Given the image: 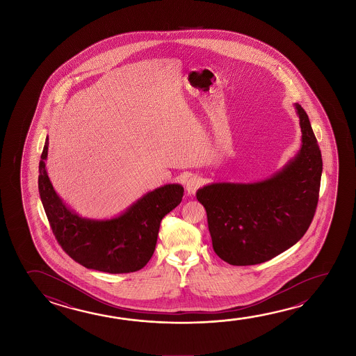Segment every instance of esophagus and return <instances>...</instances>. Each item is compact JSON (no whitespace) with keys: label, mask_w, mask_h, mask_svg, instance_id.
Listing matches in <instances>:
<instances>
[{"label":"esophagus","mask_w":356,"mask_h":356,"mask_svg":"<svg viewBox=\"0 0 356 356\" xmlns=\"http://www.w3.org/2000/svg\"><path fill=\"white\" fill-rule=\"evenodd\" d=\"M201 185H202V180H201L198 176H191V177L185 182L186 193H188V195H193Z\"/></svg>","instance_id":"obj_1"}]
</instances>
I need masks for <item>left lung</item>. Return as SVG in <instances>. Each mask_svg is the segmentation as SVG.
<instances>
[{
    "label": "left lung",
    "mask_w": 356,
    "mask_h": 356,
    "mask_svg": "<svg viewBox=\"0 0 356 356\" xmlns=\"http://www.w3.org/2000/svg\"><path fill=\"white\" fill-rule=\"evenodd\" d=\"M302 145L273 175L257 182H213L198 188L212 247L232 266L267 262L296 245L314 217L321 188V149L308 115L294 104Z\"/></svg>",
    "instance_id": "left-lung-1"
}]
</instances>
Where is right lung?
<instances>
[{
    "label": "right lung",
    "mask_w": 356,
    "mask_h": 356,
    "mask_svg": "<svg viewBox=\"0 0 356 356\" xmlns=\"http://www.w3.org/2000/svg\"><path fill=\"white\" fill-rule=\"evenodd\" d=\"M48 136L43 146L38 191L53 234L65 253L88 269L105 273H130L150 261L160 222L180 204L184 187L168 184L146 193L120 215L94 220L70 209L53 188L46 168Z\"/></svg>",
    "instance_id": "right-lung-1"
}]
</instances>
